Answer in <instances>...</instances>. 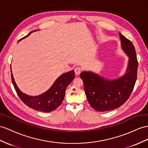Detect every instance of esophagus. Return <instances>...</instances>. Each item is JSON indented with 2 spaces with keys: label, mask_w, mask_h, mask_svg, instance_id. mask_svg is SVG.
Masks as SVG:
<instances>
[{
  "label": "esophagus",
  "mask_w": 148,
  "mask_h": 148,
  "mask_svg": "<svg viewBox=\"0 0 148 148\" xmlns=\"http://www.w3.org/2000/svg\"><path fill=\"white\" fill-rule=\"evenodd\" d=\"M74 71H75V74H76V75H79V74H81V71H82V69H81V67H77L75 68Z\"/></svg>",
  "instance_id": "esophagus-1"
}]
</instances>
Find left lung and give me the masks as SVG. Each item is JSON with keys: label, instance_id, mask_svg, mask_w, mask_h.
Segmentation results:
<instances>
[{"label": "left lung", "instance_id": "left-lung-1", "mask_svg": "<svg viewBox=\"0 0 148 148\" xmlns=\"http://www.w3.org/2000/svg\"><path fill=\"white\" fill-rule=\"evenodd\" d=\"M119 37L121 48L129 58L127 70L123 76L108 79L92 71H84L80 74L87 99L97 111H111L122 106L130 97L137 79L138 62L135 48L121 33Z\"/></svg>", "mask_w": 148, "mask_h": 148}]
</instances>
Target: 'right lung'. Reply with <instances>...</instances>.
<instances>
[{
  "label": "right lung",
  "instance_id": "obj_1",
  "mask_svg": "<svg viewBox=\"0 0 148 148\" xmlns=\"http://www.w3.org/2000/svg\"><path fill=\"white\" fill-rule=\"evenodd\" d=\"M35 30L31 31L28 35L23 37L21 40L28 37L33 32L37 31ZM19 40V41H20ZM18 41V42H19ZM11 79L16 92L20 99L28 107L35 109L36 111L42 112H51L58 108L61 104L65 96L66 89L75 77L74 70L62 74L56 79L54 84L47 91L40 94V95L32 96L27 95L18 89L16 82H15L11 69Z\"/></svg>",
  "mask_w": 148,
  "mask_h": 148
}]
</instances>
